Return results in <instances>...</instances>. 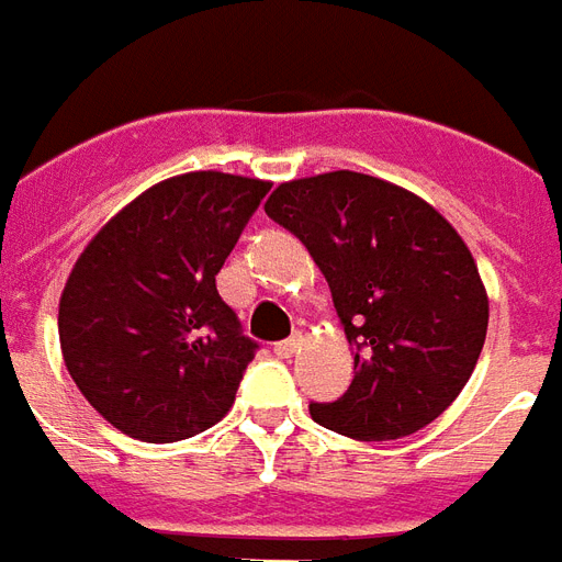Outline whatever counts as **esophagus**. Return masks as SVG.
<instances>
[{
	"label": "esophagus",
	"instance_id": "esophagus-1",
	"mask_svg": "<svg viewBox=\"0 0 562 562\" xmlns=\"http://www.w3.org/2000/svg\"><path fill=\"white\" fill-rule=\"evenodd\" d=\"M302 344H305V335H302V331H293L286 341L276 344V353L281 356V359H290L293 353H299V347H302Z\"/></svg>",
	"mask_w": 562,
	"mask_h": 562
}]
</instances>
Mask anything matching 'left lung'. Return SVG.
Masks as SVG:
<instances>
[{"mask_svg": "<svg viewBox=\"0 0 562 562\" xmlns=\"http://www.w3.org/2000/svg\"><path fill=\"white\" fill-rule=\"evenodd\" d=\"M263 209L321 266L356 353L350 389L311 404L314 422L353 440L431 425L488 331V293L458 231L407 188L353 170L281 182Z\"/></svg>", "mask_w": 562, "mask_h": 562, "instance_id": "8db88e82", "label": "left lung"}]
</instances>
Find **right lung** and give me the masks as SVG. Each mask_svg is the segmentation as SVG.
Instances as JSON below:
<instances>
[{
	"mask_svg": "<svg viewBox=\"0 0 562 562\" xmlns=\"http://www.w3.org/2000/svg\"><path fill=\"white\" fill-rule=\"evenodd\" d=\"M269 188L218 170L164 179L77 257L59 299L65 368L122 434L176 443L233 407L257 344L215 276Z\"/></svg>",
	"mask_w": 562,
	"mask_h": 562,
	"instance_id": "add662e5",
	"label": "right lung"
}]
</instances>
